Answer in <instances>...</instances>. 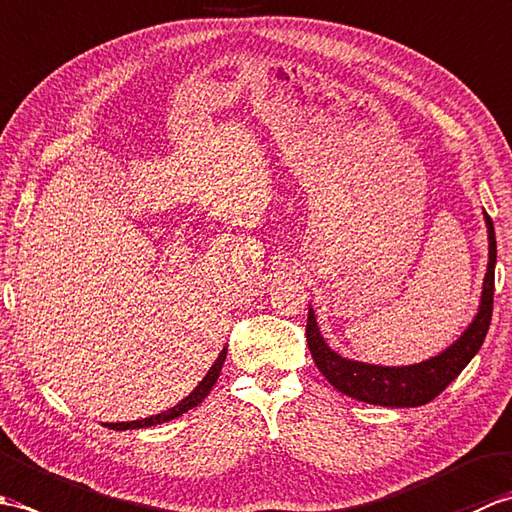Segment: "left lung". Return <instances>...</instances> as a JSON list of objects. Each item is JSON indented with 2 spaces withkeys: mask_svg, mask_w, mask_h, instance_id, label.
<instances>
[{
  "mask_svg": "<svg viewBox=\"0 0 512 512\" xmlns=\"http://www.w3.org/2000/svg\"><path fill=\"white\" fill-rule=\"evenodd\" d=\"M486 233H488V266L482 284L480 306L473 321L458 339L438 356H431L422 363L413 365H372L354 358H345L325 343L321 328L314 317L312 306L308 308V347L319 372L328 378V383L341 394L356 398L369 405L380 407H420L442 394L462 369L471 363V358L480 352L486 339L488 325L493 317V292H495V262L497 242L493 220L484 211Z\"/></svg>",
  "mask_w": 512,
  "mask_h": 512,
  "instance_id": "8db88e82",
  "label": "left lung"
}]
</instances>
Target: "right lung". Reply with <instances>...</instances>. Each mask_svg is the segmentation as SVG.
Returning a JSON list of instances; mask_svg holds the SVG:
<instances>
[{"label": "right lung", "mask_w": 512, "mask_h": 512, "mask_svg": "<svg viewBox=\"0 0 512 512\" xmlns=\"http://www.w3.org/2000/svg\"><path fill=\"white\" fill-rule=\"evenodd\" d=\"M224 358H226V347L220 352V356H217V361L213 363V367L206 372V376L200 380V385L195 387L191 394L184 398L182 402H178L176 407L169 409V411H162L158 413V416H151V418H145V420H134V422H112L107 424L110 429H116V431H127V429H140V427H154V424H160V422H169L173 418L182 416V413H187L189 409L198 407L200 402L211 394L213 385L217 383V376H220L222 372V365H224Z\"/></svg>", "instance_id": "obj_1"}]
</instances>
